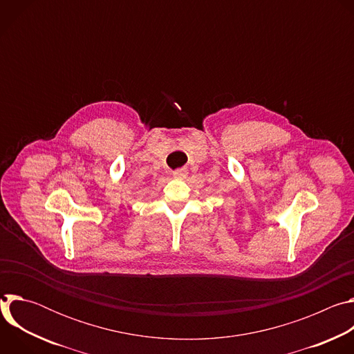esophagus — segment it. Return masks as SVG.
<instances>
[{
  "label": "esophagus",
  "instance_id": "1",
  "mask_svg": "<svg viewBox=\"0 0 354 354\" xmlns=\"http://www.w3.org/2000/svg\"><path fill=\"white\" fill-rule=\"evenodd\" d=\"M186 175H187V169L186 168H180V169H176V171L172 172V176L176 178V179H183Z\"/></svg>",
  "mask_w": 354,
  "mask_h": 354
}]
</instances>
